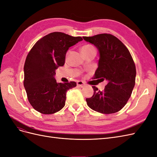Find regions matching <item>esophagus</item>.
Masks as SVG:
<instances>
[{
    "label": "esophagus",
    "mask_w": 157,
    "mask_h": 157,
    "mask_svg": "<svg viewBox=\"0 0 157 157\" xmlns=\"http://www.w3.org/2000/svg\"><path fill=\"white\" fill-rule=\"evenodd\" d=\"M77 84L78 86H79L80 88H83L85 86V84L82 81H78L77 82Z\"/></svg>",
    "instance_id": "1"
}]
</instances>
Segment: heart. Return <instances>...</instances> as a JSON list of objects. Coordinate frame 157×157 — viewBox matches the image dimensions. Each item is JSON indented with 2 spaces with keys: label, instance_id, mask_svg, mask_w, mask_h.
<instances>
[{
  "label": "heart",
  "instance_id": "1",
  "mask_svg": "<svg viewBox=\"0 0 157 157\" xmlns=\"http://www.w3.org/2000/svg\"><path fill=\"white\" fill-rule=\"evenodd\" d=\"M94 48V47L93 46H92V45L86 44V45L83 46L82 48H81V52H84V51H87V50H88L90 49H92V48Z\"/></svg>",
  "mask_w": 157,
  "mask_h": 157
}]
</instances>
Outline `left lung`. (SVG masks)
I'll use <instances>...</instances> for the list:
<instances>
[{
	"mask_svg": "<svg viewBox=\"0 0 157 157\" xmlns=\"http://www.w3.org/2000/svg\"><path fill=\"white\" fill-rule=\"evenodd\" d=\"M83 39L96 46L100 54L94 79L106 80L108 82L103 91L92 86L94 95L86 99L87 105L103 114L119 111L130 98L136 83V65L130 52L111 34L103 33Z\"/></svg>",
	"mask_w": 157,
	"mask_h": 157,
	"instance_id": "left-lung-1",
	"label": "left lung"
}]
</instances>
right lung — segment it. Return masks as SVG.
<instances>
[{
	"label": "right lung",
	"instance_id": "right-lung-1",
	"mask_svg": "<svg viewBox=\"0 0 157 157\" xmlns=\"http://www.w3.org/2000/svg\"><path fill=\"white\" fill-rule=\"evenodd\" d=\"M81 40L80 36L51 33L38 40L28 53L23 85L28 101L38 112L50 115L65 106L67 91L77 86V83L57 82L56 69L63 66L69 47Z\"/></svg>",
	"mask_w": 157,
	"mask_h": 157
}]
</instances>
